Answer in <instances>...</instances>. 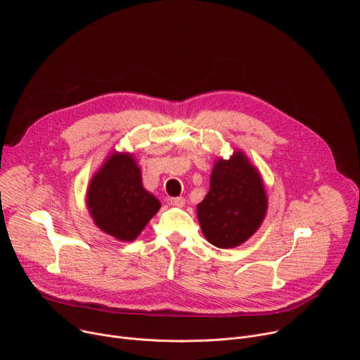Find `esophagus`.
<instances>
[{
  "mask_svg": "<svg viewBox=\"0 0 360 360\" xmlns=\"http://www.w3.org/2000/svg\"><path fill=\"white\" fill-rule=\"evenodd\" d=\"M185 198L184 196H178V198H171L169 199V203L171 205H174V207H179V208H182L184 205H185Z\"/></svg>",
  "mask_w": 360,
  "mask_h": 360,
  "instance_id": "34e87169",
  "label": "esophagus"
}]
</instances>
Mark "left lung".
<instances>
[{
  "mask_svg": "<svg viewBox=\"0 0 360 360\" xmlns=\"http://www.w3.org/2000/svg\"><path fill=\"white\" fill-rule=\"evenodd\" d=\"M268 211L264 179L245 152L217 158L207 196L196 207L203 236L217 248H236L262 225Z\"/></svg>",
  "mask_w": 360,
  "mask_h": 360,
  "instance_id": "8db88e82",
  "label": "left lung"
}]
</instances>
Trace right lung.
<instances>
[{
    "label": "right lung",
    "mask_w": 360,
    "mask_h": 360,
    "mask_svg": "<svg viewBox=\"0 0 360 360\" xmlns=\"http://www.w3.org/2000/svg\"><path fill=\"white\" fill-rule=\"evenodd\" d=\"M85 203L94 224L121 242L136 239L161 208L157 196L143 188L132 153L118 150L92 175Z\"/></svg>",
    "instance_id": "add662e5"
}]
</instances>
